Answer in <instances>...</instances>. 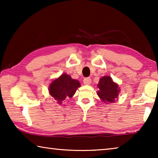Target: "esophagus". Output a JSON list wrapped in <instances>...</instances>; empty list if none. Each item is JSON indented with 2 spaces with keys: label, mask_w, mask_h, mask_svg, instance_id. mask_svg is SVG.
<instances>
[{
  "label": "esophagus",
  "mask_w": 158,
  "mask_h": 158,
  "mask_svg": "<svg viewBox=\"0 0 158 158\" xmlns=\"http://www.w3.org/2000/svg\"><path fill=\"white\" fill-rule=\"evenodd\" d=\"M91 83V79L90 77H86L84 79V84L85 85H89Z\"/></svg>",
  "instance_id": "1"
}]
</instances>
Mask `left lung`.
Returning <instances> with one entry per match:
<instances>
[{
    "instance_id": "left-lung-1",
    "label": "left lung",
    "mask_w": 158,
    "mask_h": 158,
    "mask_svg": "<svg viewBox=\"0 0 158 158\" xmlns=\"http://www.w3.org/2000/svg\"><path fill=\"white\" fill-rule=\"evenodd\" d=\"M98 86L100 89L98 91V94L102 100L114 102L115 99L117 98L118 95V85L112 81L110 77L105 76L102 77Z\"/></svg>"
}]
</instances>
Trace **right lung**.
Wrapping results in <instances>:
<instances>
[{
  "label": "right lung",
  "instance_id": "1",
  "mask_svg": "<svg viewBox=\"0 0 158 158\" xmlns=\"http://www.w3.org/2000/svg\"><path fill=\"white\" fill-rule=\"evenodd\" d=\"M80 86V83L66 74H63L59 78L53 81L49 85L50 95L56 100L58 103L66 98H71L76 93L77 88Z\"/></svg>",
  "mask_w": 158,
  "mask_h": 158
}]
</instances>
